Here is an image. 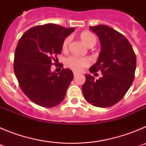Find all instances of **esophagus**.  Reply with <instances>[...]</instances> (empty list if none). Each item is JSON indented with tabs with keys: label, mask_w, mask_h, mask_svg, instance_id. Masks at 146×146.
Wrapping results in <instances>:
<instances>
[{
	"label": "esophagus",
	"mask_w": 146,
	"mask_h": 146,
	"mask_svg": "<svg viewBox=\"0 0 146 146\" xmlns=\"http://www.w3.org/2000/svg\"><path fill=\"white\" fill-rule=\"evenodd\" d=\"M73 74H74V77H76V76H77V75H78V74H79V73H78V72H73Z\"/></svg>",
	"instance_id": "obj_1"
}]
</instances>
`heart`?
Here are the masks:
<instances>
[{
	"instance_id": "heart-1",
	"label": "heart",
	"mask_w": 146,
	"mask_h": 146,
	"mask_svg": "<svg viewBox=\"0 0 146 146\" xmlns=\"http://www.w3.org/2000/svg\"><path fill=\"white\" fill-rule=\"evenodd\" d=\"M80 38L82 43L86 45L88 47H92L96 44V36L90 31H83L80 34ZM70 38L67 37L64 39L62 49L66 51L69 47ZM90 64V60L88 58H77L74 56H71L66 60V64L71 69L75 71H81L84 67L88 66Z\"/></svg>"
}]
</instances>
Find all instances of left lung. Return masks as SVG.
<instances>
[{
    "mask_svg": "<svg viewBox=\"0 0 146 146\" xmlns=\"http://www.w3.org/2000/svg\"><path fill=\"white\" fill-rule=\"evenodd\" d=\"M101 44V52L96 64L89 69L91 73L100 70L102 77L95 80L85 74L82 88L89 104L98 108H109L124 96L135 78L136 55L128 39L113 28L104 25L91 26Z\"/></svg>",
    "mask_w": 146,
    "mask_h": 146,
    "instance_id": "8db88e82",
    "label": "left lung"
}]
</instances>
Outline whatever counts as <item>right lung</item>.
<instances>
[{"label": "right lung", "instance_id": "1", "mask_svg": "<svg viewBox=\"0 0 146 146\" xmlns=\"http://www.w3.org/2000/svg\"><path fill=\"white\" fill-rule=\"evenodd\" d=\"M74 31L55 24L35 26L27 31L18 42L14 70L20 88L35 104L52 108L60 104L73 80L72 70L52 72L51 66L58 61L64 39ZM62 66V64H61Z\"/></svg>", "mask_w": 146, "mask_h": 146}]
</instances>
